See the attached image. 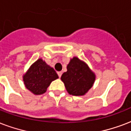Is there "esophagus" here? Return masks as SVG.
Instances as JSON below:
<instances>
[{
  "mask_svg": "<svg viewBox=\"0 0 131 131\" xmlns=\"http://www.w3.org/2000/svg\"><path fill=\"white\" fill-rule=\"evenodd\" d=\"M62 74V71H58V75L59 78H60V77H61Z\"/></svg>",
  "mask_w": 131,
  "mask_h": 131,
  "instance_id": "esophagus-1",
  "label": "esophagus"
}]
</instances>
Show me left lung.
I'll list each match as a JSON object with an SVG mask.
<instances>
[{
	"label": "left lung",
	"instance_id": "left-lung-1",
	"mask_svg": "<svg viewBox=\"0 0 131 131\" xmlns=\"http://www.w3.org/2000/svg\"><path fill=\"white\" fill-rule=\"evenodd\" d=\"M67 69L62 75L61 80L67 92L75 96L84 95L93 86L96 78L95 73L78 57L70 60Z\"/></svg>",
	"mask_w": 131,
	"mask_h": 131
}]
</instances>
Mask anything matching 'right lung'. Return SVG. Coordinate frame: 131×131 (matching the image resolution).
Returning a JSON list of instances; mask_svg holds the SVG:
<instances>
[{
    "mask_svg": "<svg viewBox=\"0 0 131 131\" xmlns=\"http://www.w3.org/2000/svg\"><path fill=\"white\" fill-rule=\"evenodd\" d=\"M58 75L53 69L42 58H39L30 66L23 75L24 84L34 95L43 94L48 86Z\"/></svg>",
    "mask_w": 131,
    "mask_h": 131,
    "instance_id": "1",
    "label": "right lung"
}]
</instances>
